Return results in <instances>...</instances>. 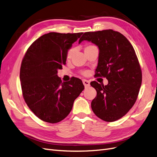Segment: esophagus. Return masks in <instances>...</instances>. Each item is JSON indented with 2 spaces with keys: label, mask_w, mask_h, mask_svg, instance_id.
<instances>
[{
  "label": "esophagus",
  "mask_w": 157,
  "mask_h": 157,
  "mask_svg": "<svg viewBox=\"0 0 157 157\" xmlns=\"http://www.w3.org/2000/svg\"><path fill=\"white\" fill-rule=\"evenodd\" d=\"M82 82H83V84L84 85L85 87H88L90 86V82L88 81V80H82Z\"/></svg>",
  "instance_id": "obj_1"
}]
</instances>
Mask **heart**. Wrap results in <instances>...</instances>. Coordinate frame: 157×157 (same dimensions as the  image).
<instances>
[{"instance_id": "1", "label": "heart", "mask_w": 157, "mask_h": 157, "mask_svg": "<svg viewBox=\"0 0 157 157\" xmlns=\"http://www.w3.org/2000/svg\"><path fill=\"white\" fill-rule=\"evenodd\" d=\"M93 47H94V46H93V45H90V44L86 45V46H85V47H84V52L89 50V49H90V48H93ZM73 52H74L73 48H71V49H69L67 51V59H71V58H72L73 54Z\"/></svg>"}]
</instances>
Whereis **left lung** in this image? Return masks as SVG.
<instances>
[{
	"instance_id": "left-lung-1",
	"label": "left lung",
	"mask_w": 157,
	"mask_h": 157,
	"mask_svg": "<svg viewBox=\"0 0 157 157\" xmlns=\"http://www.w3.org/2000/svg\"><path fill=\"white\" fill-rule=\"evenodd\" d=\"M98 46L96 77H105L107 85L90 82L97 96L92 103L93 112L107 122L124 117L134 105L142 81V73L135 50L121 33L112 29L86 32L79 39Z\"/></svg>"
}]
</instances>
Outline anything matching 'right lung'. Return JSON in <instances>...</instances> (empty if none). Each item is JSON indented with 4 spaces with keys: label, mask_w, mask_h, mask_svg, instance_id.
Segmentation results:
<instances>
[{
    "label": "right lung",
    "mask_w": 157,
    "mask_h": 157,
    "mask_svg": "<svg viewBox=\"0 0 157 157\" xmlns=\"http://www.w3.org/2000/svg\"><path fill=\"white\" fill-rule=\"evenodd\" d=\"M82 33H47L33 42L23 57L20 75L23 96L42 121L54 124L63 120L84 89L78 78L62 82L58 76L68 50Z\"/></svg>",
    "instance_id": "obj_1"
}]
</instances>
